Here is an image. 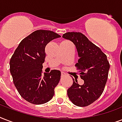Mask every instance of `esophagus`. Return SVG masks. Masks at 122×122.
I'll return each instance as SVG.
<instances>
[{"mask_svg":"<svg viewBox=\"0 0 122 122\" xmlns=\"http://www.w3.org/2000/svg\"><path fill=\"white\" fill-rule=\"evenodd\" d=\"M65 75H66V73L64 72H63V71H61V76H65Z\"/></svg>","mask_w":122,"mask_h":122,"instance_id":"34e87169","label":"esophagus"}]
</instances>
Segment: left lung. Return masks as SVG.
<instances>
[{
  "instance_id": "1",
  "label": "left lung",
  "mask_w": 122,
  "mask_h": 122,
  "mask_svg": "<svg viewBox=\"0 0 122 122\" xmlns=\"http://www.w3.org/2000/svg\"><path fill=\"white\" fill-rule=\"evenodd\" d=\"M63 37L71 41L76 47L80 58L75 66L84 81L81 85L77 80L72 78V85L67 91L68 96L76 106H89L104 91L110 69L107 56L81 33L68 32L63 34Z\"/></svg>"
}]
</instances>
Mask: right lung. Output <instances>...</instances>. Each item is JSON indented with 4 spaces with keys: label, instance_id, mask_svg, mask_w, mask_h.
<instances>
[{
    "label": "right lung",
    "instance_id": "obj_1",
    "mask_svg": "<svg viewBox=\"0 0 122 122\" xmlns=\"http://www.w3.org/2000/svg\"><path fill=\"white\" fill-rule=\"evenodd\" d=\"M61 36L50 30L33 31L21 41L10 60V72L21 96L28 102L42 104L54 95L61 71L53 70L42 75L46 45Z\"/></svg>",
    "mask_w": 122,
    "mask_h": 122
}]
</instances>
